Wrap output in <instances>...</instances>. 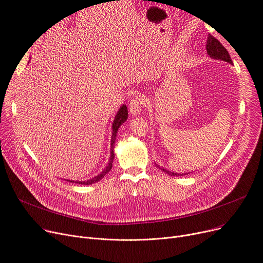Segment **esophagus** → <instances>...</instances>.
Listing matches in <instances>:
<instances>
[{"label": "esophagus", "mask_w": 263, "mask_h": 263, "mask_svg": "<svg viewBox=\"0 0 263 263\" xmlns=\"http://www.w3.org/2000/svg\"><path fill=\"white\" fill-rule=\"evenodd\" d=\"M143 104H144V101H143V99L141 98V97H134V98L130 101V103H129V109H130V113L132 114V115H137V114H140V112H141V107L143 106Z\"/></svg>", "instance_id": "obj_1"}]
</instances>
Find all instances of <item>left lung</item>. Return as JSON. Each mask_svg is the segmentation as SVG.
<instances>
[{
	"label": "left lung",
	"instance_id": "obj_1",
	"mask_svg": "<svg viewBox=\"0 0 263 263\" xmlns=\"http://www.w3.org/2000/svg\"><path fill=\"white\" fill-rule=\"evenodd\" d=\"M205 49H206V53L210 58L214 59V60H219V61H224L227 62L229 64H232V61L230 59V55L228 53V51L224 48V46L219 43V41L213 37L212 35H209L208 38H206V45H205ZM157 166L163 171L164 173H166L170 176H174V177H178V176H184V175H189L191 173H184V174H178V173H174V172H170L167 170H165L163 167H160L158 164H156Z\"/></svg>",
	"mask_w": 263,
	"mask_h": 263
}]
</instances>
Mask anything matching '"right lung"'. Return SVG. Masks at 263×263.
<instances>
[{"mask_svg":"<svg viewBox=\"0 0 263 263\" xmlns=\"http://www.w3.org/2000/svg\"><path fill=\"white\" fill-rule=\"evenodd\" d=\"M128 118V108L126 106V104H123L120 106L119 110L117 112V115L115 116V119L113 121V124H112V140H110V157H109V160H108V163L106 165V167L97 176H95L93 178L89 179V180H85V181H73V180H67L69 182H72V183H78V184H83V185H89V184H92V183H96L100 181L101 179L106 176V174L112 170V166H113V160H114V157H115V154H114V144H115V141H116V135H117V131L119 129V127L121 126V124L127 120Z\"/></svg>","mask_w":263,"mask_h":263,"instance_id":"1","label":"right lung"}]
</instances>
